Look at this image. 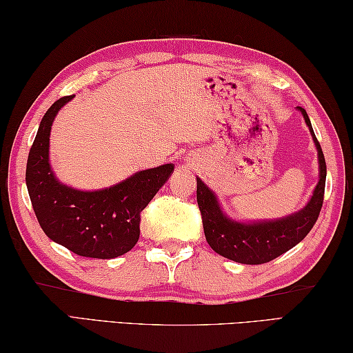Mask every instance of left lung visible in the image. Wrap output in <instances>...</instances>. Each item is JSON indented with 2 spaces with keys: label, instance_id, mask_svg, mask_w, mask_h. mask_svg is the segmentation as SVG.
<instances>
[{
  "label": "left lung",
  "instance_id": "obj_1",
  "mask_svg": "<svg viewBox=\"0 0 353 353\" xmlns=\"http://www.w3.org/2000/svg\"><path fill=\"white\" fill-rule=\"evenodd\" d=\"M299 110L302 112L303 119L312 132L319 159V182L308 204L302 210L280 219L238 223L225 216L213 191L199 177L196 179L198 181L196 199L201 210L205 240L214 252L225 259L244 263V265H261V263L271 261L301 243L318 221L322 202H324L327 166L305 109L299 107Z\"/></svg>",
  "mask_w": 353,
  "mask_h": 353
}]
</instances>
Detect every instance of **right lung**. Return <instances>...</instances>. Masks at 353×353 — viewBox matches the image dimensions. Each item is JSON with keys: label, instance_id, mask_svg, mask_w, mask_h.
I'll return each mask as SVG.
<instances>
[{"label": "right lung", "instance_id": "right-lung-1", "mask_svg": "<svg viewBox=\"0 0 353 353\" xmlns=\"http://www.w3.org/2000/svg\"><path fill=\"white\" fill-rule=\"evenodd\" d=\"M57 99L41 118L26 165V185L48 238L90 259H115L140 238V213L168 181L174 165L135 172L113 187L81 191L57 181L50 165V134L57 112L73 99Z\"/></svg>", "mask_w": 353, "mask_h": 353}]
</instances>
